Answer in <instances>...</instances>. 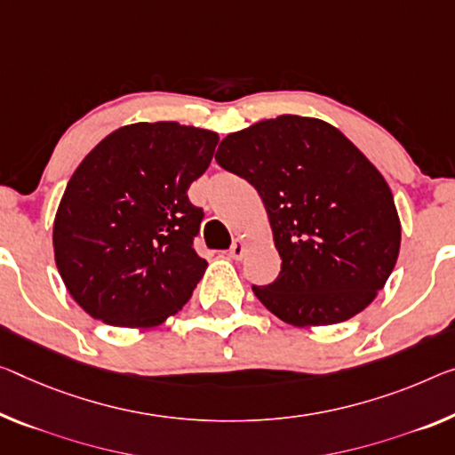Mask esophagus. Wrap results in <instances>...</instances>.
<instances>
[{
    "mask_svg": "<svg viewBox=\"0 0 455 455\" xmlns=\"http://www.w3.org/2000/svg\"><path fill=\"white\" fill-rule=\"evenodd\" d=\"M243 251H246V242L242 240V237H237V240L232 243V248H229V258H234V260H242L243 258Z\"/></svg>",
    "mask_w": 455,
    "mask_h": 455,
    "instance_id": "obj_1",
    "label": "esophagus"
}]
</instances>
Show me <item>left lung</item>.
Here are the masks:
<instances>
[{"label": "left lung", "mask_w": 455, "mask_h": 455, "mask_svg": "<svg viewBox=\"0 0 455 455\" xmlns=\"http://www.w3.org/2000/svg\"><path fill=\"white\" fill-rule=\"evenodd\" d=\"M215 160L267 207L281 272L251 286L295 327L333 325L372 303L401 250V221L379 169L315 117L278 116L221 140Z\"/></svg>", "instance_id": "1"}]
</instances>
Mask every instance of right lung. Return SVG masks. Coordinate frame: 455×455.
<instances>
[{
    "instance_id": "add662e5",
    "label": "right lung",
    "mask_w": 455,
    "mask_h": 455,
    "mask_svg": "<svg viewBox=\"0 0 455 455\" xmlns=\"http://www.w3.org/2000/svg\"><path fill=\"white\" fill-rule=\"evenodd\" d=\"M220 136L177 122L111 132L76 166L52 228L54 260L93 319L155 327L193 295L207 262L193 248L204 209L187 197Z\"/></svg>"
}]
</instances>
